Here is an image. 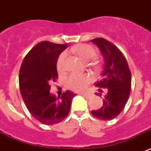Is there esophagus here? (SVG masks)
<instances>
[{
    "label": "esophagus",
    "mask_w": 151,
    "mask_h": 151,
    "mask_svg": "<svg viewBox=\"0 0 151 151\" xmlns=\"http://www.w3.org/2000/svg\"><path fill=\"white\" fill-rule=\"evenodd\" d=\"M80 95H82L87 99L90 98V94H88V93H80Z\"/></svg>",
    "instance_id": "esophagus-1"
}]
</instances>
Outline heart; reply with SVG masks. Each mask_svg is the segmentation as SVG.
I'll return each instance as SVG.
<instances>
[{
  "label": "heart",
  "mask_w": 151,
  "mask_h": 151,
  "mask_svg": "<svg viewBox=\"0 0 151 151\" xmlns=\"http://www.w3.org/2000/svg\"><path fill=\"white\" fill-rule=\"evenodd\" d=\"M69 51L72 54L76 55L80 59L84 62H88L96 57V50L88 44H80L76 45L70 48ZM67 55L66 53H62L56 62V68L59 72H63L65 69V61ZM92 80V76L89 74L77 75L71 74L66 79L65 84L69 90L73 92H83L88 87Z\"/></svg>",
  "instance_id": "1"
}]
</instances>
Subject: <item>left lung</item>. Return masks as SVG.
<instances>
[{
	"mask_svg": "<svg viewBox=\"0 0 151 151\" xmlns=\"http://www.w3.org/2000/svg\"><path fill=\"white\" fill-rule=\"evenodd\" d=\"M101 50L104 58L102 80L95 86L106 88L103 105L92 114L98 119L109 121L119 115L127 103L131 89V72L125 56L117 47L103 38L91 40ZM98 95V93H96Z\"/></svg>",
	"mask_w": 151,
	"mask_h": 151,
	"instance_id": "obj_1",
	"label": "left lung"
}]
</instances>
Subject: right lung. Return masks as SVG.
I'll list each match as a JSON object with an SVG mask.
<instances>
[{
    "mask_svg": "<svg viewBox=\"0 0 151 151\" xmlns=\"http://www.w3.org/2000/svg\"><path fill=\"white\" fill-rule=\"evenodd\" d=\"M68 44L44 41L29 50L21 65L19 88L23 101L32 116L44 125L62 122L71 110L75 94L67 91L58 97L50 93V81L58 78L56 62Z\"/></svg>",
    "mask_w": 151,
    "mask_h": 151,
    "instance_id": "right-lung-1",
    "label": "right lung"
}]
</instances>
